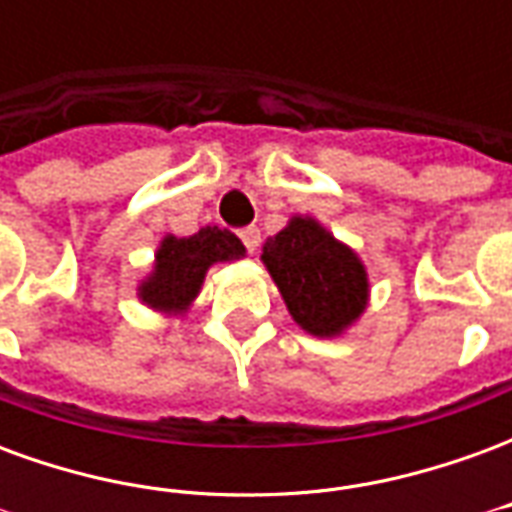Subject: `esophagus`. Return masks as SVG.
<instances>
[{"instance_id": "34e87169", "label": "esophagus", "mask_w": 512, "mask_h": 512, "mask_svg": "<svg viewBox=\"0 0 512 512\" xmlns=\"http://www.w3.org/2000/svg\"><path fill=\"white\" fill-rule=\"evenodd\" d=\"M241 241H244V246L249 252H255L257 246H260V230H257V227H244V230H241Z\"/></svg>"}]
</instances>
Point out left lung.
<instances>
[{"label": "left lung", "instance_id": "left-lung-1", "mask_svg": "<svg viewBox=\"0 0 512 512\" xmlns=\"http://www.w3.org/2000/svg\"><path fill=\"white\" fill-rule=\"evenodd\" d=\"M263 266L290 318L312 337H340L365 315L370 277L362 257L315 216L296 213L263 244Z\"/></svg>", "mask_w": 512, "mask_h": 512}]
</instances>
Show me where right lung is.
I'll return each mask as SVG.
<instances>
[{"label":"right lung","instance_id":"obj_1","mask_svg":"<svg viewBox=\"0 0 512 512\" xmlns=\"http://www.w3.org/2000/svg\"><path fill=\"white\" fill-rule=\"evenodd\" d=\"M244 255L241 238L230 230H219L216 224L200 227L186 238L167 233L158 241L153 266L136 285V299L164 318H183L200 296L208 268Z\"/></svg>","mask_w":512,"mask_h":512}]
</instances>
